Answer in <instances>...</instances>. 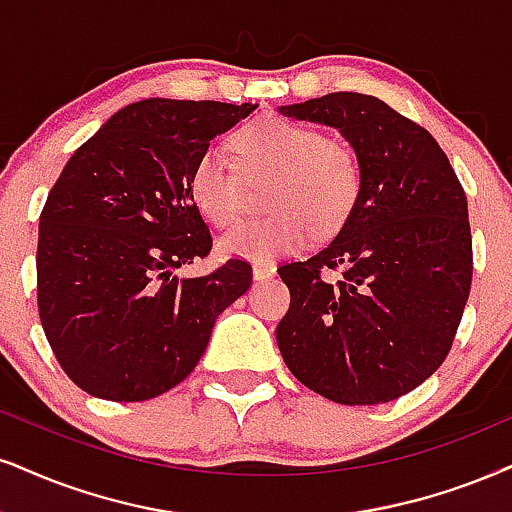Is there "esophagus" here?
Segmentation results:
<instances>
[{"label": "esophagus", "instance_id": "1", "mask_svg": "<svg viewBox=\"0 0 512 512\" xmlns=\"http://www.w3.org/2000/svg\"><path fill=\"white\" fill-rule=\"evenodd\" d=\"M273 275H275V266H268V263H256V266H254V280L256 282L270 280Z\"/></svg>", "mask_w": 512, "mask_h": 512}]
</instances>
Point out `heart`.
<instances>
[{
	"label": "heart",
	"mask_w": 512,
	"mask_h": 512,
	"mask_svg": "<svg viewBox=\"0 0 512 512\" xmlns=\"http://www.w3.org/2000/svg\"><path fill=\"white\" fill-rule=\"evenodd\" d=\"M235 147L242 170L216 144L201 151L189 173V197L206 220L227 227L242 213L244 178H275L268 192L273 213L225 232L218 242L225 256L266 263L299 254L313 230L318 235L339 230L361 197L356 151L311 125L261 118L237 132Z\"/></svg>",
	"instance_id": "obj_1"
}]
</instances>
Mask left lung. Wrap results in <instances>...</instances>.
<instances>
[{
  "label": "left lung",
  "instance_id": "left-lung-1",
  "mask_svg": "<svg viewBox=\"0 0 512 512\" xmlns=\"http://www.w3.org/2000/svg\"><path fill=\"white\" fill-rule=\"evenodd\" d=\"M280 113L342 132L363 185L323 251L277 268L292 294L277 346L296 380L334 403L399 399L444 363L468 304V199L437 140L382 99L332 92Z\"/></svg>",
  "mask_w": 512,
  "mask_h": 512
}]
</instances>
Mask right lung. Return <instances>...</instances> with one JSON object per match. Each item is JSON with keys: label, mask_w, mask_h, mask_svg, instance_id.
<instances>
[{"label": "right lung", "mask_w": 512, "mask_h": 512, "mask_svg": "<svg viewBox=\"0 0 512 512\" xmlns=\"http://www.w3.org/2000/svg\"><path fill=\"white\" fill-rule=\"evenodd\" d=\"M256 104L144 99L71 156L37 237V308L56 361L82 391L147 401L204 356L216 318L251 287L230 258L213 273L175 270L211 251L189 197L194 161Z\"/></svg>", "instance_id": "add662e5"}]
</instances>
